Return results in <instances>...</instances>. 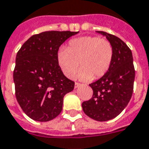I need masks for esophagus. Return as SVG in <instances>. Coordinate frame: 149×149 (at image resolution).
I'll use <instances>...</instances> for the list:
<instances>
[{"mask_svg":"<svg viewBox=\"0 0 149 149\" xmlns=\"http://www.w3.org/2000/svg\"><path fill=\"white\" fill-rule=\"evenodd\" d=\"M81 86V84H79V83L76 82V83H75V86H74V87L76 88V89H77V88H78L79 86Z\"/></svg>","mask_w":149,"mask_h":149,"instance_id":"obj_1","label":"esophagus"}]
</instances>
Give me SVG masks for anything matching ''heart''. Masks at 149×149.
<instances>
[{"label": "heart", "mask_w": 149, "mask_h": 149, "mask_svg": "<svg viewBox=\"0 0 149 149\" xmlns=\"http://www.w3.org/2000/svg\"><path fill=\"white\" fill-rule=\"evenodd\" d=\"M113 48L105 38L95 36L72 39L66 48H60L57 61L63 73L72 78L79 67L77 77L81 81L102 77L109 71L113 61Z\"/></svg>", "instance_id": "b5f03b06"}]
</instances>
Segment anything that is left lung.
I'll use <instances>...</instances> for the list:
<instances>
[{
	"mask_svg": "<svg viewBox=\"0 0 149 149\" xmlns=\"http://www.w3.org/2000/svg\"><path fill=\"white\" fill-rule=\"evenodd\" d=\"M96 32L111 42L113 61L106 74L89 85L93 90V96L83 102L82 109L92 119L106 121L118 116L130 102L135 72L131 50L125 42L112 34Z\"/></svg>",
	"mask_w": 149,
	"mask_h": 149,
	"instance_id": "1",
	"label": "left lung"
}]
</instances>
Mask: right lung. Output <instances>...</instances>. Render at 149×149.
I'll use <instances>...</instances> for the list:
<instances>
[{"instance_id":"obj_1","label":"right lung","mask_w":149,"mask_h":149,"mask_svg":"<svg viewBox=\"0 0 149 149\" xmlns=\"http://www.w3.org/2000/svg\"><path fill=\"white\" fill-rule=\"evenodd\" d=\"M78 32L49 31L32 36L20 48L15 60L14 82L18 103L26 115L49 121L59 115L64 95L74 81L63 75L57 61L59 46Z\"/></svg>"}]
</instances>
